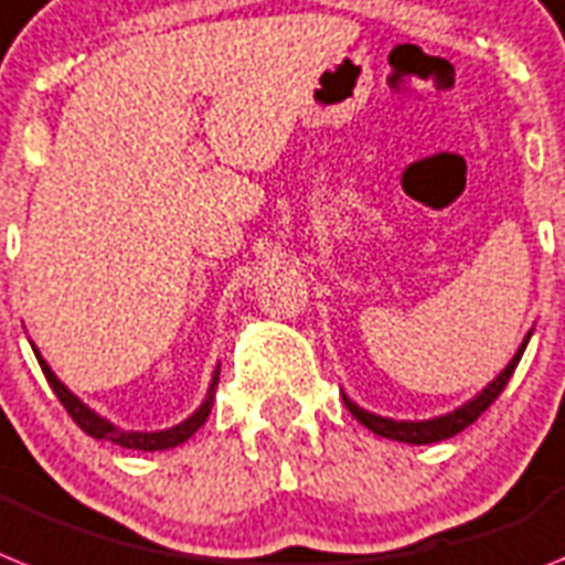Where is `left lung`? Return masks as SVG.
I'll list each match as a JSON object with an SVG mask.
<instances>
[{
	"label": "left lung",
	"instance_id": "8db88e82",
	"mask_svg": "<svg viewBox=\"0 0 565 565\" xmlns=\"http://www.w3.org/2000/svg\"><path fill=\"white\" fill-rule=\"evenodd\" d=\"M529 338H531V332L525 334L523 347L516 349V355L511 358V363H508L500 375L493 377L491 384L484 386L477 398L468 401V404H461L459 409L447 413V416L427 418V422H395V418L375 416V413H370V409L358 407L355 401H349L347 395H343V401H347L349 413H352V416H355L363 427H370L375 436H384V439H393V441H407V445H433V441H445V439H450V436H456V433L465 430V427H470V424L482 416L484 409L491 407L493 401L500 398V393L505 390V384L511 381V375H514L516 363H520V358H523L525 347H529Z\"/></svg>",
	"mask_w": 565,
	"mask_h": 565
}]
</instances>
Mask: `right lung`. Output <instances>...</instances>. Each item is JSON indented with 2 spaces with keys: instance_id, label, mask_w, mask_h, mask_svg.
<instances>
[{
  "instance_id": "1",
  "label": "right lung",
  "mask_w": 565,
  "mask_h": 565,
  "mask_svg": "<svg viewBox=\"0 0 565 565\" xmlns=\"http://www.w3.org/2000/svg\"><path fill=\"white\" fill-rule=\"evenodd\" d=\"M34 355H36V361H40L45 377H49L51 390H54V395L60 398V404L68 409V416L77 422V427H81L83 433H88L92 439H106V441H111V445L129 447V450H167V447H175V445H181V441H188L190 436H193V433L199 430L204 422H207L210 407H213V395H216V384H218V370H216L213 372V381H210L207 398L202 401V407L195 409L193 416L184 418L181 424L170 427V430H158V433L120 430V427H115L111 422H106V418L97 416L95 409H88L86 404H83V401L72 393V390H65L63 381H60L54 372H51V366L42 361V355L36 352V349H34Z\"/></svg>"
}]
</instances>
